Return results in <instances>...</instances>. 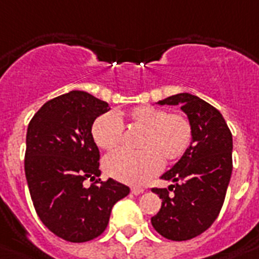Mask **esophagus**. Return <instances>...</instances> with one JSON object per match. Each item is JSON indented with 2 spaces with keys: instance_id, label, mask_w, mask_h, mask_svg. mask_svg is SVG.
Segmentation results:
<instances>
[{
  "instance_id": "esophagus-1",
  "label": "esophagus",
  "mask_w": 259,
  "mask_h": 259,
  "mask_svg": "<svg viewBox=\"0 0 259 259\" xmlns=\"http://www.w3.org/2000/svg\"><path fill=\"white\" fill-rule=\"evenodd\" d=\"M131 192L134 194H136V196H138V194L143 193V192H144V189H143V188H140V187H132Z\"/></svg>"
}]
</instances>
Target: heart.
<instances>
[{
	"instance_id": "b5f03b06",
	"label": "heart",
	"mask_w": 259,
	"mask_h": 259,
	"mask_svg": "<svg viewBox=\"0 0 259 259\" xmlns=\"http://www.w3.org/2000/svg\"><path fill=\"white\" fill-rule=\"evenodd\" d=\"M131 127L143 130L139 151L119 149L104 159L107 175L128 184H143L165 164L176 163L193 143V125L187 115L153 106H138L125 114ZM121 121L111 112L100 115L91 127L93 140L99 148L111 151L123 142Z\"/></svg>"
}]
</instances>
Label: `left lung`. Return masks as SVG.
<instances>
[{
    "label": "left lung",
    "mask_w": 259,
    "mask_h": 259,
    "mask_svg": "<svg viewBox=\"0 0 259 259\" xmlns=\"http://www.w3.org/2000/svg\"><path fill=\"white\" fill-rule=\"evenodd\" d=\"M159 104H180L193 125V143L161 176L172 185L152 188L161 208L151 222L166 240L188 241L208 230L221 211L233 169L232 132L217 108L191 94L172 95Z\"/></svg>",
    "instance_id": "1"
}]
</instances>
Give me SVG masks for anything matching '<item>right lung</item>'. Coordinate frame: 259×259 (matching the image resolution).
Here are the masks:
<instances>
[{
  "label": "right lung",
  "mask_w": 259,
  "mask_h": 259,
  "mask_svg": "<svg viewBox=\"0 0 259 259\" xmlns=\"http://www.w3.org/2000/svg\"><path fill=\"white\" fill-rule=\"evenodd\" d=\"M108 103L84 91L49 100L30 120L25 175L34 209L62 240L87 242L106 230L112 206L130 193L114 179H99V149L91 136ZM94 183L90 187L84 180Z\"/></svg>",
  "instance_id": "1"
}]
</instances>
